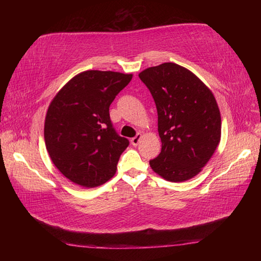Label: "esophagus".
Instances as JSON below:
<instances>
[{"instance_id":"1","label":"esophagus","mask_w":261,"mask_h":261,"mask_svg":"<svg viewBox=\"0 0 261 261\" xmlns=\"http://www.w3.org/2000/svg\"><path fill=\"white\" fill-rule=\"evenodd\" d=\"M141 134H137L134 138H131V144L134 145V146H136V145H138V143L140 141V139H141Z\"/></svg>"}]
</instances>
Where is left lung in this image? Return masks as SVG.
Wrapping results in <instances>:
<instances>
[{
	"instance_id": "8db88e82",
	"label": "left lung",
	"mask_w": 261,
	"mask_h": 261,
	"mask_svg": "<svg viewBox=\"0 0 261 261\" xmlns=\"http://www.w3.org/2000/svg\"><path fill=\"white\" fill-rule=\"evenodd\" d=\"M158 110L162 148L149 161L170 182L200 173L220 143L221 116L214 95L196 74L176 63H162L139 73Z\"/></svg>"
}]
</instances>
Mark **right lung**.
<instances>
[{"mask_svg": "<svg viewBox=\"0 0 261 261\" xmlns=\"http://www.w3.org/2000/svg\"><path fill=\"white\" fill-rule=\"evenodd\" d=\"M131 78L114 71H84L53 99L45 121L46 147L71 182L94 188L116 173L129 140L115 130L109 107Z\"/></svg>", "mask_w": 261, "mask_h": 261, "instance_id": "right-lung-1", "label": "right lung"}]
</instances>
